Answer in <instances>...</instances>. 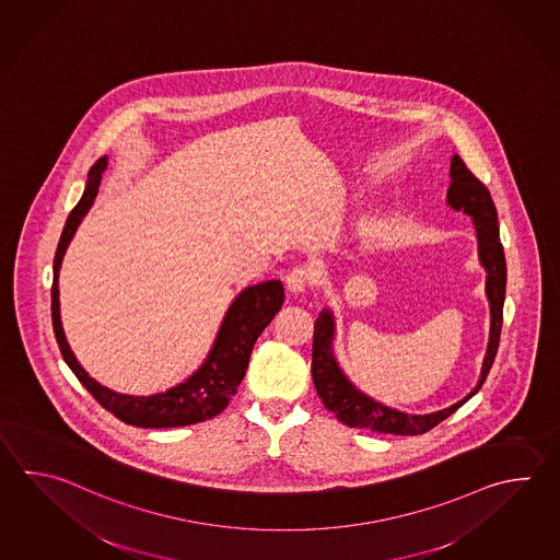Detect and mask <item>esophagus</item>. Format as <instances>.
Masks as SVG:
<instances>
[{"mask_svg": "<svg viewBox=\"0 0 560 560\" xmlns=\"http://www.w3.org/2000/svg\"><path fill=\"white\" fill-rule=\"evenodd\" d=\"M313 285V273L308 267H293L289 273H287V289L291 293H303L307 291L308 287Z\"/></svg>", "mask_w": 560, "mask_h": 560, "instance_id": "esophagus-1", "label": "esophagus"}]
</instances>
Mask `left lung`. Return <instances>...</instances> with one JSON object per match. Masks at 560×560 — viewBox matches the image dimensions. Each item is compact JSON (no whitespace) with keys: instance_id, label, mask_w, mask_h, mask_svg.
<instances>
[{"instance_id":"1","label":"left lung","mask_w":560,"mask_h":560,"mask_svg":"<svg viewBox=\"0 0 560 560\" xmlns=\"http://www.w3.org/2000/svg\"><path fill=\"white\" fill-rule=\"evenodd\" d=\"M451 179L453 182L446 191V201L453 209L465 211L475 221L477 237H479L480 262L487 269V298L491 303V341L482 363L479 385L453 407L431 412V415H407V412L388 409L377 400L363 395L361 390H357L342 375L331 351L332 331H335L331 311H323L315 320L311 375H313L317 395L325 402V407L349 427L369 429L383 434H411L412 436V434L427 433L433 429L434 424L445 421L448 415H453L458 407H463L475 393H479L494 363L499 341H501L502 305H504V293H506V261H504L501 235H499L497 207L492 203L491 191L487 189V185L480 182L479 177H475V173L468 170L467 163L458 155L451 161Z\"/></svg>"}]
</instances>
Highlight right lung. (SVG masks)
<instances>
[{"instance_id": "obj_1", "label": "right lung", "mask_w": 560, "mask_h": 560, "mask_svg": "<svg viewBox=\"0 0 560 560\" xmlns=\"http://www.w3.org/2000/svg\"><path fill=\"white\" fill-rule=\"evenodd\" d=\"M105 165H107L105 158H100L93 163L88 187L83 191L80 203L69 213L66 228L59 237L58 252L54 257L51 320H54V332L58 339L61 357L73 371V375L80 378L81 385L92 393L93 399L127 424L145 427V429H167V427H185V424L213 419L228 407L231 397L237 393L249 365L253 345L262 329L273 320L275 313L283 305V299H285L283 285L281 281H265L259 285L247 287L243 293H240V298L235 299L229 307L206 363L182 385L151 397L119 395L115 390L102 387L81 369L66 341L61 320H59L58 273L69 241L73 237L81 219L85 218V213L90 211L93 199L97 197Z\"/></svg>"}]
</instances>
